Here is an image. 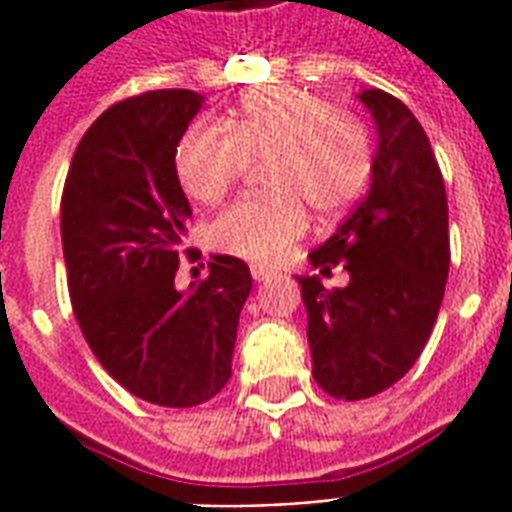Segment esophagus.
<instances>
[{"mask_svg":"<svg viewBox=\"0 0 512 512\" xmlns=\"http://www.w3.org/2000/svg\"><path fill=\"white\" fill-rule=\"evenodd\" d=\"M273 276H276V273H273L271 268H263V265H252V279H255V282H271Z\"/></svg>","mask_w":512,"mask_h":512,"instance_id":"obj_1","label":"esophagus"}]
</instances>
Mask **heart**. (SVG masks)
Segmentation results:
<instances>
[{"instance_id":"obj_1","label":"heart","mask_w":512,"mask_h":512,"mask_svg":"<svg viewBox=\"0 0 512 512\" xmlns=\"http://www.w3.org/2000/svg\"><path fill=\"white\" fill-rule=\"evenodd\" d=\"M249 161L265 163L268 195L244 198L214 220V247L252 263H279L314 212H341L373 169V142L360 117L300 88L249 91L225 128L193 126L177 144L179 182L195 201H220Z\"/></svg>"}]
</instances>
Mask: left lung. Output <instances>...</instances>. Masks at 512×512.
<instances>
[{"label":"left lung","mask_w":512,"mask_h":512,"mask_svg":"<svg viewBox=\"0 0 512 512\" xmlns=\"http://www.w3.org/2000/svg\"><path fill=\"white\" fill-rule=\"evenodd\" d=\"M376 123L370 187L308 263L326 275L350 273L346 288L325 291L295 276L308 314L314 378L330 397L365 400L413 368L446 292L448 201L421 123L403 101L368 88L357 93Z\"/></svg>","instance_id":"1"}]
</instances>
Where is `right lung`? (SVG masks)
<instances>
[{"instance_id": "1", "label": "right lung", "mask_w": 512, "mask_h": 512, "mask_svg": "<svg viewBox=\"0 0 512 512\" xmlns=\"http://www.w3.org/2000/svg\"><path fill=\"white\" fill-rule=\"evenodd\" d=\"M204 107L195 91H150L96 117L74 150L61 241L74 317L117 384L166 408L212 400L230 378L249 265L212 255L209 276L177 290L193 214L179 185V139Z\"/></svg>"}]
</instances>
